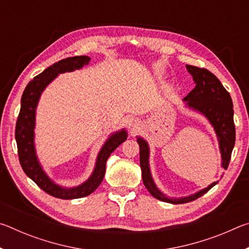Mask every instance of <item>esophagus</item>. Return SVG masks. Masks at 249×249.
<instances>
[{
	"label": "esophagus",
	"instance_id": "1",
	"mask_svg": "<svg viewBox=\"0 0 249 249\" xmlns=\"http://www.w3.org/2000/svg\"><path fill=\"white\" fill-rule=\"evenodd\" d=\"M127 125H128V128L130 129V132L132 133H136L138 129H140V126L141 123L138 122V120H135V119H128L127 121Z\"/></svg>",
	"mask_w": 249,
	"mask_h": 249
}]
</instances>
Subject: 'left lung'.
Wrapping results in <instances>:
<instances>
[{
  "mask_svg": "<svg viewBox=\"0 0 249 249\" xmlns=\"http://www.w3.org/2000/svg\"><path fill=\"white\" fill-rule=\"evenodd\" d=\"M189 73H191L195 80L196 88L183 99L184 102L190 108L203 114L209 120L211 125L215 130L218 144H220L222 167L227 169L231 155L235 145V125H234V109L233 102L229 92L222 86L220 80L209 70L197 68L195 66L187 65ZM140 145V163L142 168V182L147 190L156 199L168 202L172 204H182L195 201L208 192L211 188L217 183H211L208 188L199 192L184 197H168L159 190L155 184L149 168V147L147 142L142 137H137Z\"/></svg>",
  "mask_w": 249,
  "mask_h": 249,
  "instance_id": "1",
  "label": "left lung"
}]
</instances>
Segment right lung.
<instances>
[{
  "label": "right lung",
  "instance_id": "right-lung-1",
  "mask_svg": "<svg viewBox=\"0 0 249 249\" xmlns=\"http://www.w3.org/2000/svg\"><path fill=\"white\" fill-rule=\"evenodd\" d=\"M90 57L75 56L62 59L53 66L48 67L43 72L36 75L29 82L23 92L20 100V111L16 122L15 140L18 144V151L20 166L27 177H29L40 189L58 199L71 200L79 199L91 195L102 182L105 175L107 160L113 151L127 138L125 129L112 134L102 146L96 158L94 170L86 182L74 188H64L56 184L46 175L36 156L35 144H34V128H35L36 107L45 88L57 77L59 73L81 69L89 64Z\"/></svg>",
  "mask_w": 249,
  "mask_h": 249
}]
</instances>
